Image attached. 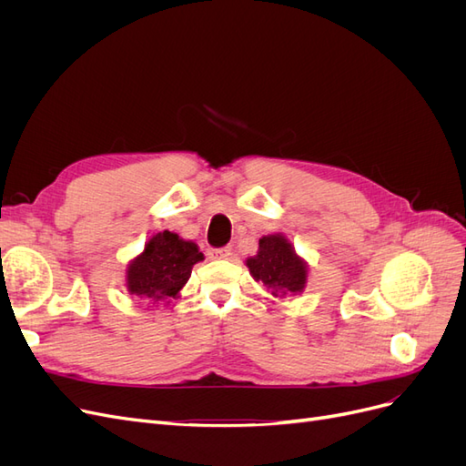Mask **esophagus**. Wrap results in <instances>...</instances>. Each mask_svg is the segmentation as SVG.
I'll use <instances>...</instances> for the list:
<instances>
[{
  "label": "esophagus",
  "instance_id": "esophagus-1",
  "mask_svg": "<svg viewBox=\"0 0 466 466\" xmlns=\"http://www.w3.org/2000/svg\"><path fill=\"white\" fill-rule=\"evenodd\" d=\"M231 255H233L231 247H223V248H211V250H208V257H209L211 260H223V258H229Z\"/></svg>",
  "mask_w": 466,
  "mask_h": 466
}]
</instances>
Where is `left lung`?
<instances>
[{
	"instance_id": "left-lung-1",
	"label": "left lung",
	"mask_w": 466,
	"mask_h": 466,
	"mask_svg": "<svg viewBox=\"0 0 466 466\" xmlns=\"http://www.w3.org/2000/svg\"><path fill=\"white\" fill-rule=\"evenodd\" d=\"M248 272L274 298L299 293L307 284V264L295 255L284 235H266L258 241V255L247 260Z\"/></svg>"
}]
</instances>
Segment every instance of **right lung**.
Wrapping results in <instances>:
<instances>
[{
	"instance_id": "add662e5",
	"label": "right lung",
	"mask_w": 466,
	"mask_h": 466,
	"mask_svg": "<svg viewBox=\"0 0 466 466\" xmlns=\"http://www.w3.org/2000/svg\"><path fill=\"white\" fill-rule=\"evenodd\" d=\"M200 260L204 255L196 243L171 231L157 233L149 238L142 255L130 262L126 288L151 303H168L177 298L192 274V266Z\"/></svg>"
}]
</instances>
